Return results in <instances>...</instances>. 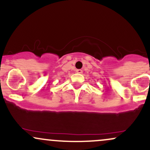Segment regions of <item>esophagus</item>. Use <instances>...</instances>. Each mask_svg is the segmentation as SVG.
I'll list each match as a JSON object with an SVG mask.
<instances>
[{
	"mask_svg": "<svg viewBox=\"0 0 150 150\" xmlns=\"http://www.w3.org/2000/svg\"><path fill=\"white\" fill-rule=\"evenodd\" d=\"M76 73L81 74V73H82V70H80V69H77V70H76Z\"/></svg>",
	"mask_w": 150,
	"mask_h": 150,
	"instance_id": "34e87169",
	"label": "esophagus"
}]
</instances>
